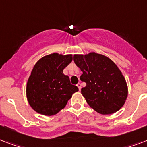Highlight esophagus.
<instances>
[{"mask_svg":"<svg viewBox=\"0 0 147 147\" xmlns=\"http://www.w3.org/2000/svg\"><path fill=\"white\" fill-rule=\"evenodd\" d=\"M77 85V87L78 88V89H79V91H80L81 88H82V85H81V83L78 82V84H77V85Z\"/></svg>","mask_w":147,"mask_h":147,"instance_id":"obj_1","label":"esophagus"}]
</instances>
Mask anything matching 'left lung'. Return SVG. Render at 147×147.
Segmentation results:
<instances>
[{
    "label": "left lung",
    "instance_id": "obj_1",
    "mask_svg": "<svg viewBox=\"0 0 147 147\" xmlns=\"http://www.w3.org/2000/svg\"><path fill=\"white\" fill-rule=\"evenodd\" d=\"M74 62L82 71L80 79L86 83L82 94L90 107L100 114H111L125 104L128 88L117 65L107 56L92 52L75 54Z\"/></svg>",
    "mask_w": 147,
    "mask_h": 147
}]
</instances>
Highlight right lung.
Instances as JSON below:
<instances>
[{
    "mask_svg": "<svg viewBox=\"0 0 147 147\" xmlns=\"http://www.w3.org/2000/svg\"><path fill=\"white\" fill-rule=\"evenodd\" d=\"M72 55L54 53L39 59L26 83V98L36 112L45 116L55 115L63 109L77 86L71 85L63 69L71 63Z\"/></svg>",
    "mask_w": 147,
    "mask_h": 147,
    "instance_id": "add662e5",
    "label": "right lung"
}]
</instances>
